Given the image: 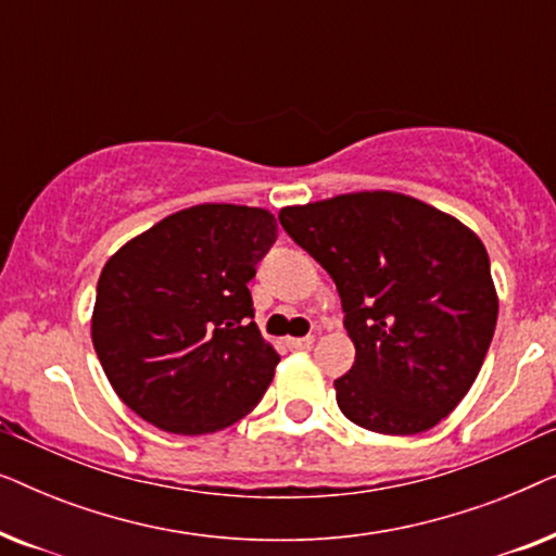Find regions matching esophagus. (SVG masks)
<instances>
[{"instance_id":"1","label":"esophagus","mask_w":556,"mask_h":556,"mask_svg":"<svg viewBox=\"0 0 556 556\" xmlns=\"http://www.w3.org/2000/svg\"><path fill=\"white\" fill-rule=\"evenodd\" d=\"M286 344L291 349H311L314 346V337H301V339H286Z\"/></svg>"}]
</instances>
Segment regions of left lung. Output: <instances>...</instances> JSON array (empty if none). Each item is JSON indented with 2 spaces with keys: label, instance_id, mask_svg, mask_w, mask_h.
<instances>
[{
  "label": "left lung",
  "instance_id": "1",
  "mask_svg": "<svg viewBox=\"0 0 556 556\" xmlns=\"http://www.w3.org/2000/svg\"><path fill=\"white\" fill-rule=\"evenodd\" d=\"M278 219L337 283L356 349L333 382L341 413L382 435L435 428L476 382L496 329L481 238L387 189L293 204Z\"/></svg>",
  "mask_w": 556,
  "mask_h": 556
}]
</instances>
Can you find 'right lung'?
Instances as JSON below:
<instances>
[{"label":"right lung","instance_id":"add662e5","mask_svg":"<svg viewBox=\"0 0 556 556\" xmlns=\"http://www.w3.org/2000/svg\"><path fill=\"white\" fill-rule=\"evenodd\" d=\"M276 238L268 210L204 202L109 257L90 339L136 415L174 435H204L253 413L280 356L250 321L248 283Z\"/></svg>","mask_w":556,"mask_h":556}]
</instances>
